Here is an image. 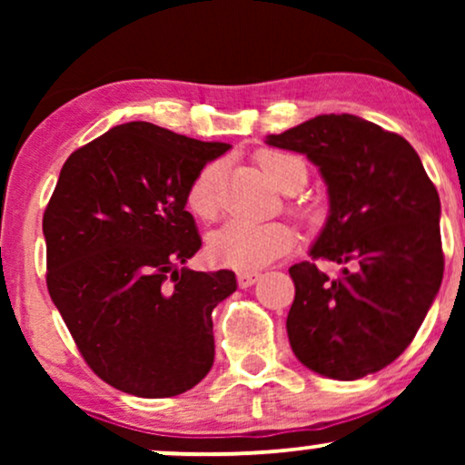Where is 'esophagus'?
Listing matches in <instances>:
<instances>
[{
    "instance_id": "1",
    "label": "esophagus",
    "mask_w": 465,
    "mask_h": 465,
    "mask_svg": "<svg viewBox=\"0 0 465 465\" xmlns=\"http://www.w3.org/2000/svg\"><path fill=\"white\" fill-rule=\"evenodd\" d=\"M258 277H260L258 271H238V273H236V280H238L240 288L253 286L255 282H258Z\"/></svg>"
}]
</instances>
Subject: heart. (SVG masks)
<instances>
[{
    "mask_svg": "<svg viewBox=\"0 0 465 465\" xmlns=\"http://www.w3.org/2000/svg\"><path fill=\"white\" fill-rule=\"evenodd\" d=\"M262 173L282 192H297L306 181V165L300 157L280 151L258 153ZM223 163H205L185 192L188 210L201 221H212L218 214V183ZM295 244V229L286 223H249L229 221L207 240V253L218 264L238 271H253L273 262Z\"/></svg>",
    "mask_w": 465,
    "mask_h": 465,
    "instance_id": "b5f03b06",
    "label": "heart"
}]
</instances>
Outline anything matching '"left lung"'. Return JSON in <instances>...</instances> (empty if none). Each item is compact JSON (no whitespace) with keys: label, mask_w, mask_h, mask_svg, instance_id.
<instances>
[{"label":"left lung","mask_w":465,"mask_h":465,"mask_svg":"<svg viewBox=\"0 0 465 465\" xmlns=\"http://www.w3.org/2000/svg\"><path fill=\"white\" fill-rule=\"evenodd\" d=\"M266 143L306 154L330 196L312 262L288 269L292 351L336 381L381 371L409 348L444 277L433 181L402 135L350 114L317 115ZM314 259L344 271L332 281Z\"/></svg>","instance_id":"left-lung-1"}]
</instances>
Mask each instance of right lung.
Wrapping results in <instances>:
<instances>
[{"label": "right lung", "instance_id": "add662e5", "mask_svg": "<svg viewBox=\"0 0 465 465\" xmlns=\"http://www.w3.org/2000/svg\"><path fill=\"white\" fill-rule=\"evenodd\" d=\"M227 151L129 122L63 163L44 214L47 291L106 385L170 398L212 370V311L236 291V275L183 266L201 249L185 192Z\"/></svg>", "mask_w": 465, "mask_h": 465}]
</instances>
